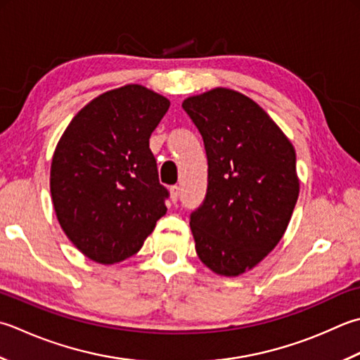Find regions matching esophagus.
Returning <instances> with one entry per match:
<instances>
[{"label":"esophagus","mask_w":360,"mask_h":360,"mask_svg":"<svg viewBox=\"0 0 360 360\" xmlns=\"http://www.w3.org/2000/svg\"><path fill=\"white\" fill-rule=\"evenodd\" d=\"M170 198L173 202H176L179 200V187L178 186H172L170 188Z\"/></svg>","instance_id":"obj_1"}]
</instances>
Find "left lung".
Segmentation results:
<instances>
[{
  "label": "left lung",
  "mask_w": 360,
  "mask_h": 360,
  "mask_svg": "<svg viewBox=\"0 0 360 360\" xmlns=\"http://www.w3.org/2000/svg\"><path fill=\"white\" fill-rule=\"evenodd\" d=\"M207 156V192L190 214L201 262L221 276L251 270L279 243L300 193L297 154L251 98L217 87L182 103Z\"/></svg>",
  "instance_id": "8db88e82"
}]
</instances>
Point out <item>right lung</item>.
Segmentation results:
<instances>
[{"label": "right lung", "instance_id": "1", "mask_svg": "<svg viewBox=\"0 0 360 360\" xmlns=\"http://www.w3.org/2000/svg\"><path fill=\"white\" fill-rule=\"evenodd\" d=\"M170 101L139 84L82 108L56 146L49 188L60 228L84 256L117 264L142 248L167 212L150 137Z\"/></svg>", "mask_w": 360, "mask_h": 360}]
</instances>
